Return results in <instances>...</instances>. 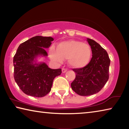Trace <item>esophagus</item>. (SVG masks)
<instances>
[{"label": "esophagus", "mask_w": 129, "mask_h": 129, "mask_svg": "<svg viewBox=\"0 0 129 129\" xmlns=\"http://www.w3.org/2000/svg\"><path fill=\"white\" fill-rule=\"evenodd\" d=\"M67 71V69L64 68H62V72L64 73H65Z\"/></svg>", "instance_id": "1"}]
</instances>
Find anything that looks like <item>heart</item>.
I'll use <instances>...</instances> for the list:
<instances>
[{
  "label": "heart",
  "mask_w": 129,
  "mask_h": 129,
  "mask_svg": "<svg viewBox=\"0 0 129 129\" xmlns=\"http://www.w3.org/2000/svg\"><path fill=\"white\" fill-rule=\"evenodd\" d=\"M90 47L81 41L71 40L58 44L57 49L52 48L49 51L51 59L57 62H61L68 59V62L74 68H82L88 64L91 58Z\"/></svg>",
  "instance_id": "obj_1"
}]
</instances>
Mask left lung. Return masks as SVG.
<instances>
[{"label":"left lung","mask_w":129,"mask_h":129,"mask_svg":"<svg viewBox=\"0 0 129 129\" xmlns=\"http://www.w3.org/2000/svg\"><path fill=\"white\" fill-rule=\"evenodd\" d=\"M92 52L90 62L82 68H75L76 78L71 83L72 90L82 96L93 95L101 90L109 77L110 60L107 52L94 40L87 39Z\"/></svg>","instance_id":"left-lung-1"}]
</instances>
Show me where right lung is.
I'll return each mask as SVG.
<instances>
[{"instance_id": "obj_1", "label": "right lung", "mask_w": 129, "mask_h": 129, "mask_svg": "<svg viewBox=\"0 0 129 129\" xmlns=\"http://www.w3.org/2000/svg\"><path fill=\"white\" fill-rule=\"evenodd\" d=\"M53 39L36 36L19 45L13 59L14 77L17 85L26 94L43 97L50 92L54 78L61 73V69H52L45 63H36L38 56H48Z\"/></svg>"}]
</instances>
